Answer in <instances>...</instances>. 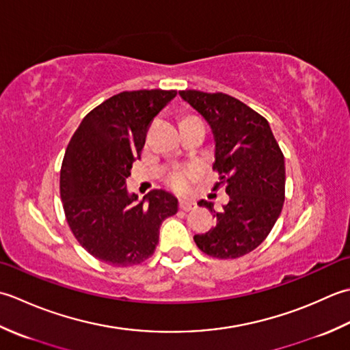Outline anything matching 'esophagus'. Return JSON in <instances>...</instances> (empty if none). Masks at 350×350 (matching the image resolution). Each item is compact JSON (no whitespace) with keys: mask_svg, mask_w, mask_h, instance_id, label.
Segmentation results:
<instances>
[{"mask_svg":"<svg viewBox=\"0 0 350 350\" xmlns=\"http://www.w3.org/2000/svg\"><path fill=\"white\" fill-rule=\"evenodd\" d=\"M195 208V202L193 201H185V199H181L180 201V210L183 211H190Z\"/></svg>","mask_w":350,"mask_h":350,"instance_id":"obj_1","label":"esophagus"}]
</instances>
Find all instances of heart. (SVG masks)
<instances>
[{"label": "heart", "instance_id": "b5f03b06", "mask_svg": "<svg viewBox=\"0 0 350 350\" xmlns=\"http://www.w3.org/2000/svg\"><path fill=\"white\" fill-rule=\"evenodd\" d=\"M198 174H199V169L195 166L178 169L169 178L170 187H172L175 191H178V193H185V191L190 189V184L193 183Z\"/></svg>", "mask_w": 350, "mask_h": 350}]
</instances>
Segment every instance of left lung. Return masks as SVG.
Instances as JSON below:
<instances>
[{
	"mask_svg": "<svg viewBox=\"0 0 350 350\" xmlns=\"http://www.w3.org/2000/svg\"><path fill=\"white\" fill-rule=\"evenodd\" d=\"M210 125L215 137V163L230 202L216 211L213 202L199 201L215 213L216 225L196 234L195 243L216 258H239L258 247L281 215L285 195V163L267 120L226 94L181 90Z\"/></svg>",
	"mask_w": 350,
	"mask_h": 350,
	"instance_id": "8db88e82",
	"label": "left lung"
}]
</instances>
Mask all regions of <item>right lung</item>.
I'll return each mask as SVG.
<instances>
[{
  "mask_svg": "<svg viewBox=\"0 0 350 350\" xmlns=\"http://www.w3.org/2000/svg\"><path fill=\"white\" fill-rule=\"evenodd\" d=\"M175 96L176 90L120 92L84 116L66 148L60 170L66 220L78 243L107 265L148 260L163 220L178 211L166 190L149 191L140 202L126 190L149 124Z\"/></svg>",
  "mask_w": 350,
  "mask_h": 350,
  "instance_id": "add662e5",
  "label": "right lung"
}]
</instances>
